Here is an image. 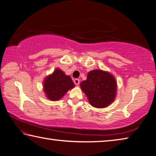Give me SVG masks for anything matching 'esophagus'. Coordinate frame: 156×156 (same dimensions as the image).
Masks as SVG:
<instances>
[{"label":"esophagus","instance_id":"esophagus-1","mask_svg":"<svg viewBox=\"0 0 156 156\" xmlns=\"http://www.w3.org/2000/svg\"><path fill=\"white\" fill-rule=\"evenodd\" d=\"M73 83H74L76 85H78V84H80V80L78 78H76V79H74V80H73Z\"/></svg>","mask_w":156,"mask_h":156}]
</instances>
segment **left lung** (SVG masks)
<instances>
[{
    "label": "left lung",
    "mask_w": 156,
    "mask_h": 156,
    "mask_svg": "<svg viewBox=\"0 0 156 156\" xmlns=\"http://www.w3.org/2000/svg\"><path fill=\"white\" fill-rule=\"evenodd\" d=\"M80 87L87 97L89 103L96 108H105L113 102L117 94V82L112 73L95 69L87 73V80Z\"/></svg>",
    "instance_id": "1"
}]
</instances>
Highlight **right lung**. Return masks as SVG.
Listing matches in <instances>:
<instances>
[{
  "instance_id": "add662e5",
  "label": "right lung",
  "mask_w": 156,
  "mask_h": 156,
  "mask_svg": "<svg viewBox=\"0 0 156 156\" xmlns=\"http://www.w3.org/2000/svg\"><path fill=\"white\" fill-rule=\"evenodd\" d=\"M74 87L70 76L66 75L58 68L43 80V91L47 98L52 101L61 99L69 90Z\"/></svg>"
}]
</instances>
